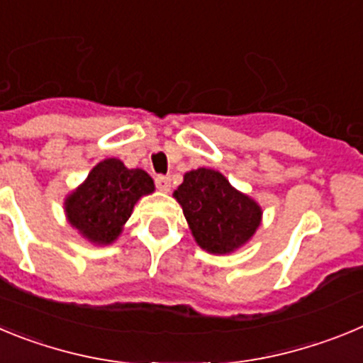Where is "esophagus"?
Instances as JSON below:
<instances>
[{"instance_id": "obj_1", "label": "esophagus", "mask_w": 363, "mask_h": 363, "mask_svg": "<svg viewBox=\"0 0 363 363\" xmlns=\"http://www.w3.org/2000/svg\"><path fill=\"white\" fill-rule=\"evenodd\" d=\"M156 187L162 192H169L171 191V178L169 176H158L156 178Z\"/></svg>"}]
</instances>
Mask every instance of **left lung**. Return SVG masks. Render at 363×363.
<instances>
[{"label": "left lung", "instance_id": "left-lung-1", "mask_svg": "<svg viewBox=\"0 0 363 363\" xmlns=\"http://www.w3.org/2000/svg\"><path fill=\"white\" fill-rule=\"evenodd\" d=\"M172 196L182 205L194 242L211 255L238 251L262 225L264 211L258 201L214 169L185 172Z\"/></svg>", "mask_w": 363, "mask_h": 363}]
</instances>
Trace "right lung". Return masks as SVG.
<instances>
[{"instance_id":"add662e5","label":"right lung","mask_w":363,"mask_h":363,"mask_svg":"<svg viewBox=\"0 0 363 363\" xmlns=\"http://www.w3.org/2000/svg\"><path fill=\"white\" fill-rule=\"evenodd\" d=\"M154 189L143 169H129L118 158L101 160L85 182L67 194V221L92 245H111L123 233L138 200Z\"/></svg>"}]
</instances>
